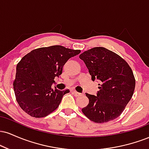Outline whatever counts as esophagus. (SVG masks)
<instances>
[{
  "label": "esophagus",
  "instance_id": "34e87169",
  "mask_svg": "<svg viewBox=\"0 0 149 149\" xmlns=\"http://www.w3.org/2000/svg\"><path fill=\"white\" fill-rule=\"evenodd\" d=\"M73 93L74 94L75 96H76V97H79V96H80V95H81V93H80V92H78L75 91V90H73Z\"/></svg>",
  "mask_w": 149,
  "mask_h": 149
}]
</instances>
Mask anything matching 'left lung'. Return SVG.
Masks as SVG:
<instances>
[{"mask_svg": "<svg viewBox=\"0 0 149 149\" xmlns=\"http://www.w3.org/2000/svg\"><path fill=\"white\" fill-rule=\"evenodd\" d=\"M91 75L92 80L100 83L97 95H89V104L82 111L90 120L104 123L122 113L131 100L135 79L131 68L115 52L97 47L80 54Z\"/></svg>", "mask_w": 149, "mask_h": 149, "instance_id": "1", "label": "left lung"}]
</instances>
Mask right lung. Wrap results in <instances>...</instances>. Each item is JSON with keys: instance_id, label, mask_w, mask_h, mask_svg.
Masks as SVG:
<instances>
[{"instance_id": "1", "label": "right lung", "mask_w": 149, "mask_h": 149, "mask_svg": "<svg viewBox=\"0 0 149 149\" xmlns=\"http://www.w3.org/2000/svg\"><path fill=\"white\" fill-rule=\"evenodd\" d=\"M80 52L61 45L33 49L17 65L13 88L17 102L32 117L42 118L57 109L62 97L70 92L52 88L70 58Z\"/></svg>"}]
</instances>
